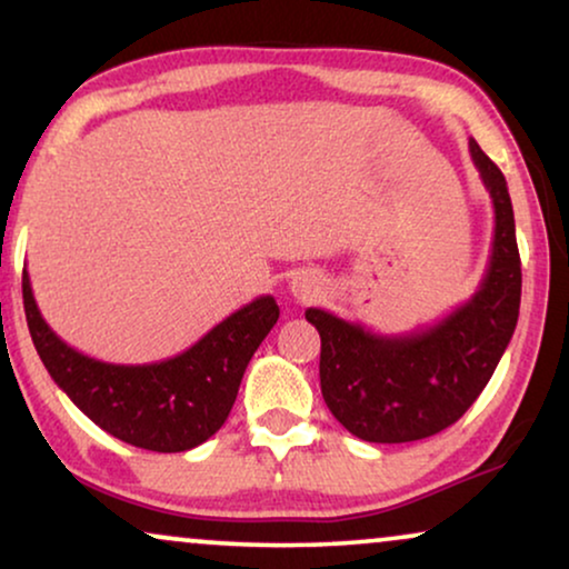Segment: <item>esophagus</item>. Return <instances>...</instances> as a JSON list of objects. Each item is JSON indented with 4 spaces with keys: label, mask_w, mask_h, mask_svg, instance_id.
Segmentation results:
<instances>
[{
    "label": "esophagus",
    "mask_w": 569,
    "mask_h": 569,
    "mask_svg": "<svg viewBox=\"0 0 569 569\" xmlns=\"http://www.w3.org/2000/svg\"><path fill=\"white\" fill-rule=\"evenodd\" d=\"M316 292H318V282H316V279H310L308 274H300V277L292 279V295H295V298H298V300L313 298Z\"/></svg>",
    "instance_id": "obj_1"
}]
</instances>
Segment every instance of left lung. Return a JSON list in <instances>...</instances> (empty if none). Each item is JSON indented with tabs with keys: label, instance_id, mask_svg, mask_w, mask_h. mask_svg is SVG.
<instances>
[{
	"label": "left lung",
	"instance_id": "left-lung-1",
	"mask_svg": "<svg viewBox=\"0 0 569 569\" xmlns=\"http://www.w3.org/2000/svg\"><path fill=\"white\" fill-rule=\"evenodd\" d=\"M469 152L492 199L495 238L479 290L463 306L396 337L329 310H306L321 333L326 407L360 440L411 442L458 422L485 391L516 331L520 256L508 183L473 139Z\"/></svg>",
	"mask_w": 569,
	"mask_h": 569
}]
</instances>
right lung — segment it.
Returning <instances> with one entry per match:
<instances>
[{"mask_svg":"<svg viewBox=\"0 0 569 569\" xmlns=\"http://www.w3.org/2000/svg\"><path fill=\"white\" fill-rule=\"evenodd\" d=\"M22 306L36 352L53 383L100 430L154 453L191 450L220 430L248 362L279 318L277 300L261 295L181 355L116 365L77 352L57 337L38 310L28 269H22Z\"/></svg>","mask_w":569,"mask_h":569,"instance_id":"add662e5","label":"right lung"}]
</instances>
